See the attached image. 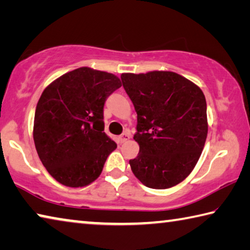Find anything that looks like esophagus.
<instances>
[{
    "instance_id": "obj_1",
    "label": "esophagus",
    "mask_w": 250,
    "mask_h": 250,
    "mask_svg": "<svg viewBox=\"0 0 250 250\" xmlns=\"http://www.w3.org/2000/svg\"><path fill=\"white\" fill-rule=\"evenodd\" d=\"M130 139V134L129 133H122L119 137V142L120 143H125V141H128Z\"/></svg>"
}]
</instances>
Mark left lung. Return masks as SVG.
<instances>
[{
    "instance_id": "1",
    "label": "left lung",
    "mask_w": 250,
    "mask_h": 250,
    "mask_svg": "<svg viewBox=\"0 0 250 250\" xmlns=\"http://www.w3.org/2000/svg\"><path fill=\"white\" fill-rule=\"evenodd\" d=\"M122 86L138 115L130 160L133 174L150 188H172L196 166L207 137L206 100L200 87L173 71L122 74Z\"/></svg>"
}]
</instances>
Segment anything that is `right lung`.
Segmentation results:
<instances>
[{
    "mask_svg": "<svg viewBox=\"0 0 250 250\" xmlns=\"http://www.w3.org/2000/svg\"><path fill=\"white\" fill-rule=\"evenodd\" d=\"M121 87L117 76L82 67L45 88L33 137L46 170L59 183L82 188L101 174L116 142L104 132V105Z\"/></svg>",
    "mask_w": 250,
    "mask_h": 250,
    "instance_id": "1",
    "label": "right lung"
}]
</instances>
